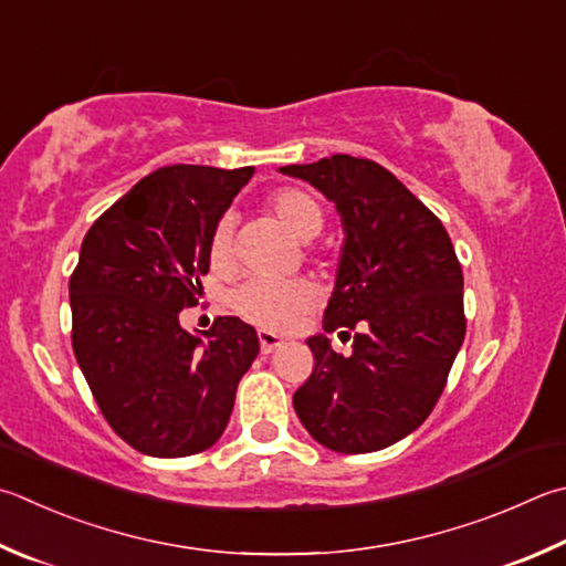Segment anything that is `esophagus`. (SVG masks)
I'll return each mask as SVG.
<instances>
[{
	"instance_id": "obj_1",
	"label": "esophagus",
	"mask_w": 566,
	"mask_h": 566,
	"mask_svg": "<svg viewBox=\"0 0 566 566\" xmlns=\"http://www.w3.org/2000/svg\"><path fill=\"white\" fill-rule=\"evenodd\" d=\"M256 336H260L262 354H272V352H276V348H280V346L284 344V338H282L280 334L266 332V328H260V332H256Z\"/></svg>"
}]
</instances>
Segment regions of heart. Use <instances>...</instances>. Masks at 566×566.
<instances>
[{
    "label": "heart",
    "mask_w": 566,
    "mask_h": 566,
    "mask_svg": "<svg viewBox=\"0 0 566 566\" xmlns=\"http://www.w3.org/2000/svg\"><path fill=\"white\" fill-rule=\"evenodd\" d=\"M266 208L274 220L296 240H312L324 228V208L314 195L302 188H280L270 195ZM208 260L214 272H230L234 266V214L224 212L214 222L208 242ZM316 284L304 276L292 280H262L250 276L228 294V304L234 314L254 326L270 332H286L300 322V316L316 304Z\"/></svg>",
    "instance_id": "obj_1"
}]
</instances>
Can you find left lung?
Returning <instances> with one entry per match:
<instances>
[{"mask_svg":"<svg viewBox=\"0 0 566 566\" xmlns=\"http://www.w3.org/2000/svg\"><path fill=\"white\" fill-rule=\"evenodd\" d=\"M336 202L346 242L324 332H355L348 357L306 338L314 371L294 410L336 453H374L423 423L465 338L462 270L433 212L378 163L354 156L280 168Z\"/></svg>","mask_w":566,"mask_h":566,"instance_id":"obj_1","label":"left lung"}]
</instances>
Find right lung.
Instances as JSON below:
<instances>
[{
    "label": "right lung",
    "mask_w": 566,
    "mask_h": 566,
    "mask_svg": "<svg viewBox=\"0 0 566 566\" xmlns=\"http://www.w3.org/2000/svg\"><path fill=\"white\" fill-rule=\"evenodd\" d=\"M254 168L166 166L140 178L91 224L74 274L71 346L101 413L130 448L185 458L214 446L260 354L256 332L218 316L185 332L208 242Z\"/></svg>",
    "instance_id": "right-lung-1"
}]
</instances>
